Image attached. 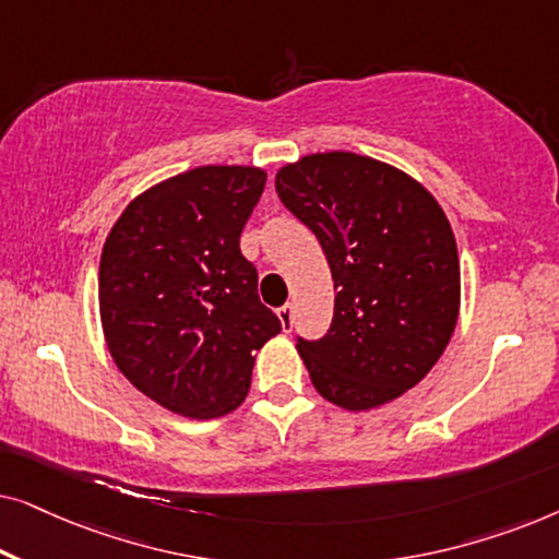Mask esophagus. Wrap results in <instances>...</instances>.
Instances as JSON below:
<instances>
[{
	"instance_id": "esophagus-1",
	"label": "esophagus",
	"mask_w": 559,
	"mask_h": 559,
	"mask_svg": "<svg viewBox=\"0 0 559 559\" xmlns=\"http://www.w3.org/2000/svg\"><path fill=\"white\" fill-rule=\"evenodd\" d=\"M277 316L282 320V328L289 331V328H293V305H282V308L277 310Z\"/></svg>"
}]
</instances>
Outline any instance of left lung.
I'll list each match as a JSON object with an SVG mask.
<instances>
[{
  "instance_id": "1",
  "label": "left lung",
  "mask_w": 559,
  "mask_h": 559,
  "mask_svg": "<svg viewBox=\"0 0 559 559\" xmlns=\"http://www.w3.org/2000/svg\"><path fill=\"white\" fill-rule=\"evenodd\" d=\"M280 201L331 264L333 323L297 338L312 384L343 409H373L419 384L445 350L461 308V262L438 201L407 173L323 152L285 165Z\"/></svg>"
}]
</instances>
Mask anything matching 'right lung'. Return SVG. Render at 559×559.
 I'll use <instances>...</instances> for the list:
<instances>
[{"instance_id": "right-lung-1", "label": "right lung", "mask_w": 559, "mask_h": 559, "mask_svg": "<svg viewBox=\"0 0 559 559\" xmlns=\"http://www.w3.org/2000/svg\"><path fill=\"white\" fill-rule=\"evenodd\" d=\"M266 173L205 165L136 195L106 236L98 308L119 371L193 419L247 400L254 350L282 331L241 254Z\"/></svg>"}]
</instances>
